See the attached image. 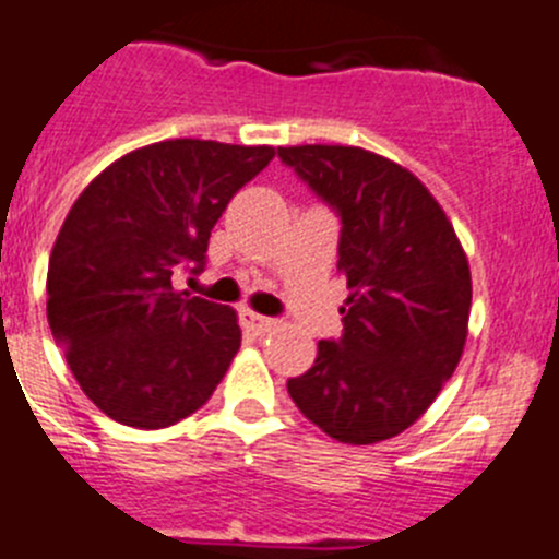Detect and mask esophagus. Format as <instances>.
Returning a JSON list of instances; mask_svg holds the SVG:
<instances>
[{
  "label": "esophagus",
  "instance_id": "34e87169",
  "mask_svg": "<svg viewBox=\"0 0 559 559\" xmlns=\"http://www.w3.org/2000/svg\"><path fill=\"white\" fill-rule=\"evenodd\" d=\"M240 319H242V328L246 330H251L253 335H264V333H270V330L275 328V319H270V317H262V313H257V311H242L240 313Z\"/></svg>",
  "mask_w": 559,
  "mask_h": 559
}]
</instances>
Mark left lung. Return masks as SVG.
<instances>
[{
	"mask_svg": "<svg viewBox=\"0 0 559 559\" xmlns=\"http://www.w3.org/2000/svg\"><path fill=\"white\" fill-rule=\"evenodd\" d=\"M341 215L344 335L319 341L297 409L333 440L373 445L409 429L453 377L467 344L473 278L429 188L384 155L344 144L278 147Z\"/></svg>",
	"mask_w": 559,
	"mask_h": 559,
	"instance_id": "left-lung-1",
	"label": "left lung"
}]
</instances>
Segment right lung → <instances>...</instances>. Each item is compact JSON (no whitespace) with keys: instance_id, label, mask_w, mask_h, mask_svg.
Wrapping results in <instances>:
<instances>
[{"instance_id":"obj_1","label":"right lung","mask_w":559,"mask_h":559,"mask_svg":"<svg viewBox=\"0 0 559 559\" xmlns=\"http://www.w3.org/2000/svg\"><path fill=\"white\" fill-rule=\"evenodd\" d=\"M275 147L166 139L81 191L48 259L46 311L75 382L111 420L166 429L207 404L240 349L237 311L177 292L229 199Z\"/></svg>"}]
</instances>
